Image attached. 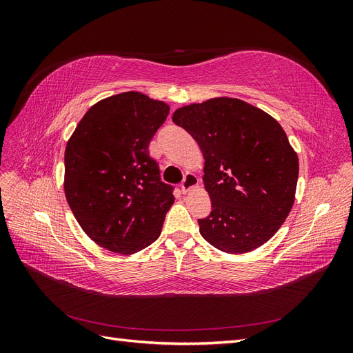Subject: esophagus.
Here are the masks:
<instances>
[{
  "mask_svg": "<svg viewBox=\"0 0 353 353\" xmlns=\"http://www.w3.org/2000/svg\"><path fill=\"white\" fill-rule=\"evenodd\" d=\"M199 184V178L194 174H187L183 179V183H181V190H183V193H188L191 188H194Z\"/></svg>",
  "mask_w": 353,
  "mask_h": 353,
  "instance_id": "1",
  "label": "esophagus"
}]
</instances>
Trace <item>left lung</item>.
Here are the masks:
<instances>
[{"label":"left lung","mask_w":353,"mask_h":353,"mask_svg":"<svg viewBox=\"0 0 353 353\" xmlns=\"http://www.w3.org/2000/svg\"><path fill=\"white\" fill-rule=\"evenodd\" d=\"M174 123L205 157L209 216L201 237L227 253H245L279 231L294 203L299 160L274 117L239 99H212L175 110Z\"/></svg>","instance_id":"8db88e82"}]
</instances>
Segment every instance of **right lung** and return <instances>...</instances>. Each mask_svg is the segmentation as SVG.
<instances>
[{"mask_svg":"<svg viewBox=\"0 0 353 353\" xmlns=\"http://www.w3.org/2000/svg\"><path fill=\"white\" fill-rule=\"evenodd\" d=\"M169 105L141 92L94 104L66 145L65 193L87 236L110 252L131 254L157 240L174 187L160 179L148 144Z\"/></svg>","mask_w":353,"mask_h":353,"instance_id":"obj_1","label":"right lung"}]
</instances>
